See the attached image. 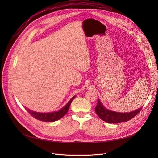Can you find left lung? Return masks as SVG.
<instances>
[{
  "mask_svg": "<svg viewBox=\"0 0 158 158\" xmlns=\"http://www.w3.org/2000/svg\"><path fill=\"white\" fill-rule=\"evenodd\" d=\"M142 108V107L135 110V111L129 113L115 112L105 108L102 102L98 99V104L95 108V111L102 120L109 123L117 124L131 120V118L135 117L140 111Z\"/></svg>",
  "mask_w": 158,
  "mask_h": 158,
  "instance_id": "8db88e82",
  "label": "left lung"
}]
</instances>
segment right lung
Masks as SVG:
<instances>
[{"instance_id": "1", "label": "right lung", "mask_w": 158, "mask_h": 158, "mask_svg": "<svg viewBox=\"0 0 158 158\" xmlns=\"http://www.w3.org/2000/svg\"><path fill=\"white\" fill-rule=\"evenodd\" d=\"M76 98V95L73 96L70 99V101L65 105V106L57 111L52 112V113H39L33 111L31 110L26 108V109L30 114L38 120L44 121V122H54L57 120H59L60 118H63L65 114L67 113L70 104L73 102V100Z\"/></svg>"}]
</instances>
